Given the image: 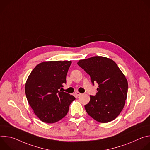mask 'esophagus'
I'll return each mask as SVG.
<instances>
[{
	"mask_svg": "<svg viewBox=\"0 0 150 150\" xmlns=\"http://www.w3.org/2000/svg\"><path fill=\"white\" fill-rule=\"evenodd\" d=\"M75 94L76 96H79L81 95V93H80L78 92V91H76V92L75 93Z\"/></svg>",
	"mask_w": 150,
	"mask_h": 150,
	"instance_id": "1",
	"label": "esophagus"
}]
</instances>
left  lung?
<instances>
[{"mask_svg": "<svg viewBox=\"0 0 150 150\" xmlns=\"http://www.w3.org/2000/svg\"><path fill=\"white\" fill-rule=\"evenodd\" d=\"M78 65L90 75L92 82L98 84L97 93L90 96L85 105L87 113L100 123L115 119L123 110L127 98V81L117 64L103 56L79 60Z\"/></svg>", "mask_w": 150, "mask_h": 150, "instance_id": "left-lung-1", "label": "left lung"}]
</instances>
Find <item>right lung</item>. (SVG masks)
I'll use <instances>...</instances> for the list:
<instances>
[{
	"label": "right lung",
	"mask_w": 150,
	"mask_h": 150,
	"mask_svg": "<svg viewBox=\"0 0 150 150\" xmlns=\"http://www.w3.org/2000/svg\"><path fill=\"white\" fill-rule=\"evenodd\" d=\"M71 61H46L37 65L28 76L25 92L34 114L42 122L56 123L65 117L74 96L62 91Z\"/></svg>",
	"instance_id": "add662e5"
}]
</instances>
